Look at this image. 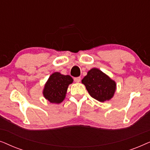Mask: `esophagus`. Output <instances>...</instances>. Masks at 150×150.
Returning <instances> with one entry per match:
<instances>
[{"label":"esophagus","mask_w":150,"mask_h":150,"mask_svg":"<svg viewBox=\"0 0 150 150\" xmlns=\"http://www.w3.org/2000/svg\"><path fill=\"white\" fill-rule=\"evenodd\" d=\"M81 77H75L74 79L76 83H79V82L81 81Z\"/></svg>","instance_id":"esophagus-1"}]
</instances>
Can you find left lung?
<instances>
[{
  "label": "left lung",
  "instance_id": "8db88e82",
  "mask_svg": "<svg viewBox=\"0 0 150 150\" xmlns=\"http://www.w3.org/2000/svg\"><path fill=\"white\" fill-rule=\"evenodd\" d=\"M82 83L85 85L90 96L99 102L111 99L116 89L115 82L97 68L88 71Z\"/></svg>",
  "mask_w": 150,
  "mask_h": 150
}]
</instances>
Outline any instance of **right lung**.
Returning <instances> with one entry per match:
<instances>
[{"instance_id":"obj_1","label":"right lung","mask_w":150,"mask_h":150,"mask_svg":"<svg viewBox=\"0 0 150 150\" xmlns=\"http://www.w3.org/2000/svg\"><path fill=\"white\" fill-rule=\"evenodd\" d=\"M72 82L70 76H65L59 72L53 73L45 85L43 91L45 98L51 103H61L65 97L68 85Z\"/></svg>"}]
</instances>
